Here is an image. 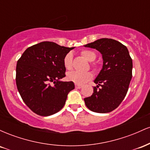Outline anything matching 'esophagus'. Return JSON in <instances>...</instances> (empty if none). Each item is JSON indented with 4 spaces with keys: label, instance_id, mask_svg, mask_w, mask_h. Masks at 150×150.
Masks as SVG:
<instances>
[{
    "label": "esophagus",
    "instance_id": "obj_1",
    "mask_svg": "<svg viewBox=\"0 0 150 150\" xmlns=\"http://www.w3.org/2000/svg\"><path fill=\"white\" fill-rule=\"evenodd\" d=\"M75 88L76 89H80V88H82V86L81 85H75Z\"/></svg>",
    "mask_w": 150,
    "mask_h": 150
}]
</instances>
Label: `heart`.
<instances>
[{"instance_id":"heart-1","label":"heart","mask_w":150,"mask_h":150,"mask_svg":"<svg viewBox=\"0 0 150 150\" xmlns=\"http://www.w3.org/2000/svg\"><path fill=\"white\" fill-rule=\"evenodd\" d=\"M81 55L89 62H92L97 58V54L92 50H83L81 52ZM63 65L66 70H71L73 68V55L68 53L63 58ZM91 67L94 71L98 70V65L94 63H91ZM67 79L69 81L73 82L74 83L79 85H82L91 80L93 77V75L90 72L80 73V72L72 71L67 74Z\"/></svg>"}]
</instances>
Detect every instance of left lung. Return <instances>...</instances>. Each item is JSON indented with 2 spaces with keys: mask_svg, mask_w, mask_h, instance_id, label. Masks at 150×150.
I'll return each mask as SVG.
<instances>
[{
  "mask_svg": "<svg viewBox=\"0 0 150 150\" xmlns=\"http://www.w3.org/2000/svg\"><path fill=\"white\" fill-rule=\"evenodd\" d=\"M97 49L102 55L103 66L94 80L91 97L85 98V105L96 113H108L124 99L132 79V61L125 46L112 39H98L85 45Z\"/></svg>",
  "mask_w": 150,
  "mask_h": 150,
  "instance_id": "1",
  "label": "left lung"
}]
</instances>
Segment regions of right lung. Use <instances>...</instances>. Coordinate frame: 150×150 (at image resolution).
I'll use <instances>...</instances> for the list:
<instances>
[{"instance_id": "obj_1", "label": "right lung", "mask_w": 150, "mask_h": 150, "mask_svg": "<svg viewBox=\"0 0 150 150\" xmlns=\"http://www.w3.org/2000/svg\"><path fill=\"white\" fill-rule=\"evenodd\" d=\"M73 49L43 42L27 48L18 61V92L25 104L37 115L48 116L58 112L68 93L75 88L73 82L61 81L65 77L63 58Z\"/></svg>"}]
</instances>
